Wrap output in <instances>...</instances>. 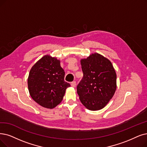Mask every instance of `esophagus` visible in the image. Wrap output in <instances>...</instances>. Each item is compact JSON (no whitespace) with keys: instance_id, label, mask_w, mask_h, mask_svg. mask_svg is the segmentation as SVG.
I'll use <instances>...</instances> for the list:
<instances>
[{"instance_id":"esophagus-1","label":"esophagus","mask_w":147,"mask_h":147,"mask_svg":"<svg viewBox=\"0 0 147 147\" xmlns=\"http://www.w3.org/2000/svg\"><path fill=\"white\" fill-rule=\"evenodd\" d=\"M71 86L73 87H75L76 86V82L75 81H73L71 83Z\"/></svg>"}]
</instances>
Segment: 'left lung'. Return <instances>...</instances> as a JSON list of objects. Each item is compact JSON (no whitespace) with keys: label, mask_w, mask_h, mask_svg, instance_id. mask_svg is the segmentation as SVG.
<instances>
[{"label":"left lung","mask_w":147,"mask_h":147,"mask_svg":"<svg viewBox=\"0 0 147 147\" xmlns=\"http://www.w3.org/2000/svg\"><path fill=\"white\" fill-rule=\"evenodd\" d=\"M83 77L77 86L80 100L90 110L104 108L116 89V74L110 61L98 53L81 60Z\"/></svg>","instance_id":"left-lung-1"}]
</instances>
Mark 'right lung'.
<instances>
[{
	"label": "right lung",
	"mask_w": 147,
	"mask_h": 147,
	"mask_svg": "<svg viewBox=\"0 0 147 147\" xmlns=\"http://www.w3.org/2000/svg\"><path fill=\"white\" fill-rule=\"evenodd\" d=\"M64 75L59 60L48 55L43 57L29 74L28 90L33 100L45 108L55 107L70 86L64 81Z\"/></svg>",
	"instance_id": "add662e5"
}]
</instances>
